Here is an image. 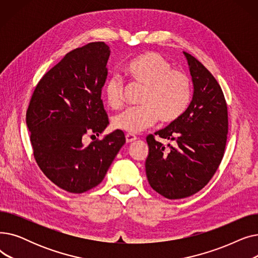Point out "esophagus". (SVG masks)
Returning <instances> with one entry per match:
<instances>
[{
    "label": "esophagus",
    "instance_id": "1",
    "mask_svg": "<svg viewBox=\"0 0 258 258\" xmlns=\"http://www.w3.org/2000/svg\"><path fill=\"white\" fill-rule=\"evenodd\" d=\"M125 140H126V143H131V142L136 141L137 137L135 136V135H133V134H126L125 135Z\"/></svg>",
    "mask_w": 258,
    "mask_h": 258
}]
</instances>
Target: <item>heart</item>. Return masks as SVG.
Listing matches in <instances>:
<instances>
[{"instance_id": "1", "label": "heart", "mask_w": 258, "mask_h": 258, "mask_svg": "<svg viewBox=\"0 0 258 258\" xmlns=\"http://www.w3.org/2000/svg\"><path fill=\"white\" fill-rule=\"evenodd\" d=\"M125 74L142 87L140 106H133L113 120L116 130L137 134L155 124L157 120L172 122L187 108L191 97L190 79L184 72L172 69L171 63L156 52H148L131 61ZM124 81L118 76L107 80L104 98L117 110L123 104Z\"/></svg>"}]
</instances>
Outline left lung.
I'll use <instances>...</instances> for the list:
<instances>
[{
	"label": "left lung",
	"instance_id": "1",
	"mask_svg": "<svg viewBox=\"0 0 258 258\" xmlns=\"http://www.w3.org/2000/svg\"><path fill=\"white\" fill-rule=\"evenodd\" d=\"M183 53L194 84L192 99L177 120L155 133L175 145L165 150L154 135L146 137L148 183L169 200L190 197L207 185L221 164L228 134L227 103L219 83L196 57Z\"/></svg>",
	"mask_w": 258,
	"mask_h": 258
}]
</instances>
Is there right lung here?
Wrapping results in <instances>:
<instances>
[{
    "instance_id": "1",
    "label": "right lung",
    "mask_w": 258,
    "mask_h": 258,
    "mask_svg": "<svg viewBox=\"0 0 258 258\" xmlns=\"http://www.w3.org/2000/svg\"><path fill=\"white\" fill-rule=\"evenodd\" d=\"M110 54L103 42L67 53L39 80L27 110L36 163L68 192L83 194L101 183L125 143L123 132L116 130L84 145L86 136H99L110 123L101 100Z\"/></svg>"
}]
</instances>
